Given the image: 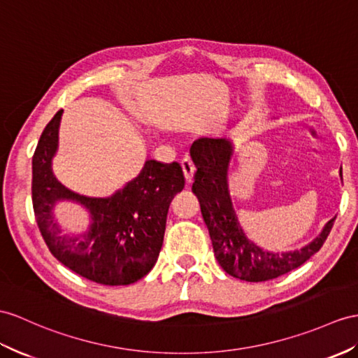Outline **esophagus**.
<instances>
[{
	"mask_svg": "<svg viewBox=\"0 0 358 358\" xmlns=\"http://www.w3.org/2000/svg\"><path fill=\"white\" fill-rule=\"evenodd\" d=\"M182 170H184V174H185V179L187 182H191L193 180V176H194V171H196V167H194V162L191 161L189 158H184L182 159Z\"/></svg>",
	"mask_w": 358,
	"mask_h": 358,
	"instance_id": "34e87169",
	"label": "esophagus"
}]
</instances>
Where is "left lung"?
<instances>
[{"label": "left lung", "instance_id": "8db88e82", "mask_svg": "<svg viewBox=\"0 0 358 358\" xmlns=\"http://www.w3.org/2000/svg\"><path fill=\"white\" fill-rule=\"evenodd\" d=\"M189 153L197 167L193 193L200 202L215 258L226 273L248 282L275 280L302 266L324 246L336 217L315 240L301 249L272 252L250 241L240 226L229 196L228 169L232 143L228 138H199Z\"/></svg>", "mask_w": 358, "mask_h": 358}]
</instances>
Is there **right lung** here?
Returning <instances> with one entry per match:
<instances>
[{
  "label": "right lung",
  "instance_id": "1",
  "mask_svg": "<svg viewBox=\"0 0 358 358\" xmlns=\"http://www.w3.org/2000/svg\"><path fill=\"white\" fill-rule=\"evenodd\" d=\"M60 109L39 138L33 155L31 199L39 231L51 254L86 280L103 285H129L153 268L164 241L173 197L184 189L178 162L147 159L138 176L109 197H88L68 189L53 173L59 147ZM74 201L90 213V228L64 236L54 219L59 201Z\"/></svg>",
  "mask_w": 358,
  "mask_h": 358
}]
</instances>
